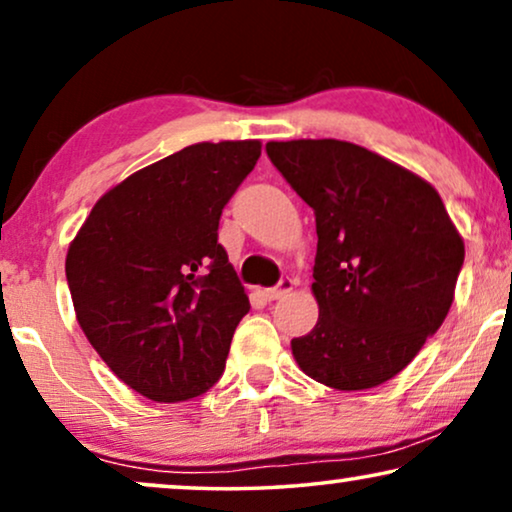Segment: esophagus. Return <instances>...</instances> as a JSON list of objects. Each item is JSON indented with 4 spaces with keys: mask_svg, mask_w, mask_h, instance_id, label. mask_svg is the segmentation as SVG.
<instances>
[{
    "mask_svg": "<svg viewBox=\"0 0 512 512\" xmlns=\"http://www.w3.org/2000/svg\"><path fill=\"white\" fill-rule=\"evenodd\" d=\"M293 289V282L289 277L286 279H282V282H279L277 286H272V289H265L263 291V296L268 298V300H279V298H284L286 293H289Z\"/></svg>",
    "mask_w": 512,
    "mask_h": 512,
    "instance_id": "obj_1",
    "label": "esophagus"
}]
</instances>
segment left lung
<instances>
[{
	"mask_svg": "<svg viewBox=\"0 0 512 512\" xmlns=\"http://www.w3.org/2000/svg\"><path fill=\"white\" fill-rule=\"evenodd\" d=\"M265 151L317 219L319 319L291 340L293 359L338 391L384 384L450 312L459 230L429 181L359 144L291 139Z\"/></svg>",
	"mask_w": 512,
	"mask_h": 512,
	"instance_id": "obj_1",
	"label": "left lung"
}]
</instances>
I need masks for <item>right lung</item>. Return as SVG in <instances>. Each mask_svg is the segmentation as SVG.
<instances>
[{"label":"right lung","mask_w":512,"mask_h":512,"mask_svg":"<svg viewBox=\"0 0 512 512\" xmlns=\"http://www.w3.org/2000/svg\"><path fill=\"white\" fill-rule=\"evenodd\" d=\"M258 156V139L186 146L104 193L69 244L81 331L151 401H188L223 375L249 298L216 230Z\"/></svg>","instance_id":"add662e5"}]
</instances>
